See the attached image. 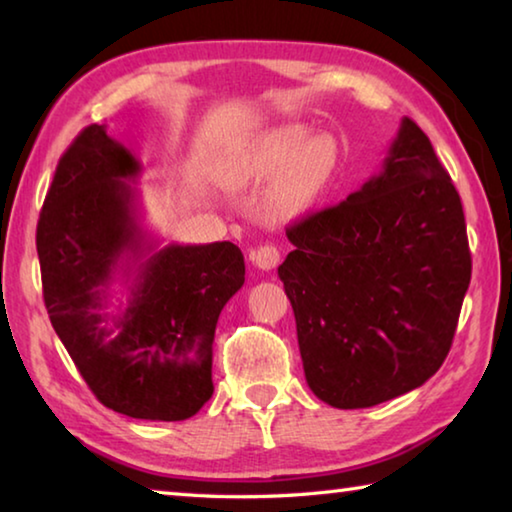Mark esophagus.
I'll return each instance as SVG.
<instances>
[{"mask_svg":"<svg viewBox=\"0 0 512 512\" xmlns=\"http://www.w3.org/2000/svg\"><path fill=\"white\" fill-rule=\"evenodd\" d=\"M250 262H253L257 268H262V271H271V268H275L277 262H280V250L271 244L259 246L257 250L250 253Z\"/></svg>","mask_w":512,"mask_h":512,"instance_id":"obj_1","label":"esophagus"}]
</instances>
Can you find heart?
<instances>
[{
  "label": "heart",
  "mask_w": 512,
  "mask_h": 512,
  "mask_svg": "<svg viewBox=\"0 0 512 512\" xmlns=\"http://www.w3.org/2000/svg\"><path fill=\"white\" fill-rule=\"evenodd\" d=\"M343 153L334 135L302 124L277 126L239 144L216 169L228 189H248L273 178L264 196V212L273 221H291L314 210L334 185Z\"/></svg>",
  "instance_id": "obj_1"
}]
</instances>
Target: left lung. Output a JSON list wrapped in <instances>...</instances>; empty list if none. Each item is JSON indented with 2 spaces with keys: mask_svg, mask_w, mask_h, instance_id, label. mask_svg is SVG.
<instances>
[{
  "mask_svg": "<svg viewBox=\"0 0 512 512\" xmlns=\"http://www.w3.org/2000/svg\"><path fill=\"white\" fill-rule=\"evenodd\" d=\"M287 237L293 250L277 275L318 400L368 409L436 375L472 257L461 196L415 121L402 119L368 183Z\"/></svg>",
  "mask_w": 512,
  "mask_h": 512,
  "instance_id": "obj_1",
  "label": "left lung"
}]
</instances>
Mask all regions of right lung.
<instances>
[{"mask_svg":"<svg viewBox=\"0 0 512 512\" xmlns=\"http://www.w3.org/2000/svg\"><path fill=\"white\" fill-rule=\"evenodd\" d=\"M142 164L106 126L81 131L56 167L38 221L51 325L97 395L121 415L187 420L214 393L216 320L244 287L230 241L160 246L131 185ZM127 300L114 298V284Z\"/></svg>","mask_w":512,"mask_h":512,"instance_id":"1","label":"right lung"}]
</instances>
